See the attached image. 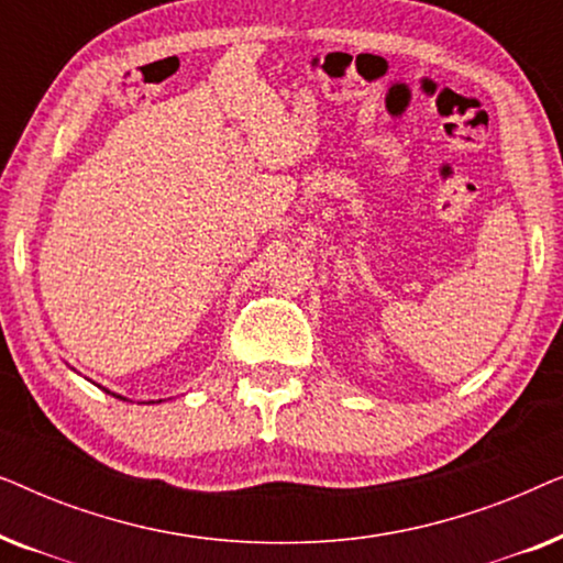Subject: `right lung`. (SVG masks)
<instances>
[{"label":"right lung","mask_w":563,"mask_h":563,"mask_svg":"<svg viewBox=\"0 0 563 563\" xmlns=\"http://www.w3.org/2000/svg\"><path fill=\"white\" fill-rule=\"evenodd\" d=\"M104 389V387H102ZM107 391V395H112V397H118V399H125V397H122V395H114V391H110V389H104ZM158 402H161V399H158Z\"/></svg>","instance_id":"1"}]
</instances>
